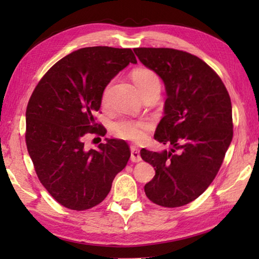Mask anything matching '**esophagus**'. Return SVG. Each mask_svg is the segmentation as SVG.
Listing matches in <instances>:
<instances>
[{"mask_svg":"<svg viewBox=\"0 0 259 259\" xmlns=\"http://www.w3.org/2000/svg\"><path fill=\"white\" fill-rule=\"evenodd\" d=\"M131 161L133 162L142 161V156H140V152L138 150V147L131 146Z\"/></svg>","mask_w":259,"mask_h":259,"instance_id":"34e87169","label":"esophagus"}]
</instances>
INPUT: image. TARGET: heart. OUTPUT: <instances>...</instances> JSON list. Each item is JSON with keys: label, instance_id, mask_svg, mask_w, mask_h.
I'll list each match as a JSON object with an SVG mask.
<instances>
[{"label": "heart", "instance_id": "obj_1", "mask_svg": "<svg viewBox=\"0 0 259 259\" xmlns=\"http://www.w3.org/2000/svg\"><path fill=\"white\" fill-rule=\"evenodd\" d=\"M136 87L138 88L139 93L143 94L151 89H160V78L155 72L148 68H137L131 74ZM108 95V87L103 93V102H106ZM148 124L144 121L135 120H120L114 122L112 125L113 134L117 137L140 142L145 138V131Z\"/></svg>", "mask_w": 259, "mask_h": 259}]
</instances>
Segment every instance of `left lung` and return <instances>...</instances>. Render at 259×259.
Returning a JSON list of instances; mask_svg holds the SVG:
<instances>
[{
  "instance_id": "1",
  "label": "left lung",
  "mask_w": 259,
  "mask_h": 259,
  "mask_svg": "<svg viewBox=\"0 0 259 259\" xmlns=\"http://www.w3.org/2000/svg\"><path fill=\"white\" fill-rule=\"evenodd\" d=\"M164 83L166 99L154 139L169 151L143 148L155 176L144 190L152 202L176 208L202 194L216 177L233 138L232 104L224 83L203 60L168 48L134 49Z\"/></svg>"
}]
</instances>
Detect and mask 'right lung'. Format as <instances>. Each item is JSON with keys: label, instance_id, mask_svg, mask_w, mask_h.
Wrapping results in <instances>:
<instances>
[{"label": "right lung", "instance_id": "add662e5", "mask_svg": "<svg viewBox=\"0 0 259 259\" xmlns=\"http://www.w3.org/2000/svg\"><path fill=\"white\" fill-rule=\"evenodd\" d=\"M131 49L82 48L47 72L26 109V145L42 185L61 205L85 210L99 204L130 157L123 139L105 138L98 150H85L87 134L105 136L94 113L105 88L129 64Z\"/></svg>", "mask_w": 259, "mask_h": 259}]
</instances>
